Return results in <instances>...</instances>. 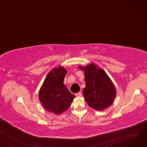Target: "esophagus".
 <instances>
[{
    "label": "esophagus",
    "instance_id": "obj_1",
    "mask_svg": "<svg viewBox=\"0 0 147 147\" xmlns=\"http://www.w3.org/2000/svg\"><path fill=\"white\" fill-rule=\"evenodd\" d=\"M75 95H76V96H77V97H81L82 95V94L81 92H78V93L76 94Z\"/></svg>",
    "mask_w": 147,
    "mask_h": 147
}]
</instances>
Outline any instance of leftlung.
I'll return each mask as SVG.
<instances>
[{"label": "left lung", "instance_id": "left-lung-1", "mask_svg": "<svg viewBox=\"0 0 147 147\" xmlns=\"http://www.w3.org/2000/svg\"><path fill=\"white\" fill-rule=\"evenodd\" d=\"M78 68L84 73L86 87L83 94L85 101L92 109L102 111L109 107L114 101L116 89L103 69L91 63Z\"/></svg>", "mask_w": 147, "mask_h": 147}]
</instances>
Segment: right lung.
<instances>
[{
    "mask_svg": "<svg viewBox=\"0 0 147 147\" xmlns=\"http://www.w3.org/2000/svg\"><path fill=\"white\" fill-rule=\"evenodd\" d=\"M66 74L63 67L53 68L46 76L38 92V98L44 109L55 114L65 112L76 97L64 84Z\"/></svg>",
    "mask_w": 147,
    "mask_h": 147,
    "instance_id": "add662e5",
    "label": "right lung"
}]
</instances>
